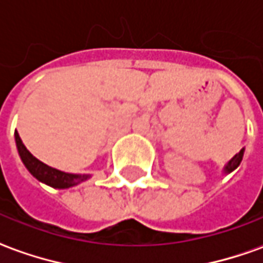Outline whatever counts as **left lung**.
Wrapping results in <instances>:
<instances>
[{
    "label": "left lung",
    "mask_w": 263,
    "mask_h": 263,
    "mask_svg": "<svg viewBox=\"0 0 263 263\" xmlns=\"http://www.w3.org/2000/svg\"><path fill=\"white\" fill-rule=\"evenodd\" d=\"M243 153H245V149L240 150L238 155L233 156L231 160L226 163L225 166H223V173H225V175H229V173H232L233 170L238 169V166H239V164H240V162H242V157H243Z\"/></svg>",
    "instance_id": "obj_1"
}]
</instances>
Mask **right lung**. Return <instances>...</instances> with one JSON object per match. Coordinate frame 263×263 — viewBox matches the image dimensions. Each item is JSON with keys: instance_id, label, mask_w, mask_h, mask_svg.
<instances>
[{"instance_id": "obj_1", "label": "right lung", "mask_w": 263, "mask_h": 263, "mask_svg": "<svg viewBox=\"0 0 263 263\" xmlns=\"http://www.w3.org/2000/svg\"><path fill=\"white\" fill-rule=\"evenodd\" d=\"M14 137H15L18 155L21 157V160L24 163L27 170L37 179L38 182L47 184V186H51L54 189H68V187H73V186H77V184L86 182L91 177V175H88V173H84V175L67 173V172H63V170H59L45 164L41 160H38L37 157H34L27 150L17 130L14 133Z\"/></svg>"}]
</instances>
